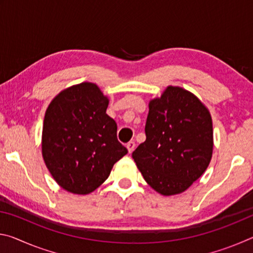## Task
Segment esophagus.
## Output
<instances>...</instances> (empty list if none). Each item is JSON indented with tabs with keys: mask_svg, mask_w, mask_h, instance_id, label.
Masks as SVG:
<instances>
[{
	"mask_svg": "<svg viewBox=\"0 0 253 253\" xmlns=\"http://www.w3.org/2000/svg\"><path fill=\"white\" fill-rule=\"evenodd\" d=\"M126 147L128 149V152L132 153V151H134L135 147H136V144H135V142H129V143H127V146Z\"/></svg>",
	"mask_w": 253,
	"mask_h": 253,
	"instance_id": "1",
	"label": "esophagus"
}]
</instances>
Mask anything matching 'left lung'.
Masks as SVG:
<instances>
[{"label": "left lung", "mask_w": 253, "mask_h": 253, "mask_svg": "<svg viewBox=\"0 0 253 253\" xmlns=\"http://www.w3.org/2000/svg\"><path fill=\"white\" fill-rule=\"evenodd\" d=\"M148 108L146 140L132 152V158L158 193H183L211 162V114L194 93L174 85L149 101Z\"/></svg>", "instance_id": "obj_1"}]
</instances>
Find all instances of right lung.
Listing matches in <instances>:
<instances>
[{
  "instance_id": "right-lung-1",
  "label": "right lung",
  "mask_w": 253,
  "mask_h": 253,
  "mask_svg": "<svg viewBox=\"0 0 253 253\" xmlns=\"http://www.w3.org/2000/svg\"><path fill=\"white\" fill-rule=\"evenodd\" d=\"M109 99L92 83L71 85L46 108L42 157L63 190L85 195L99 187L115 163L128 153L117 124L106 114Z\"/></svg>"
}]
</instances>
